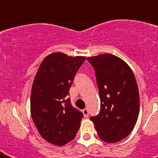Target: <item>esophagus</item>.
<instances>
[{
	"label": "esophagus",
	"mask_w": 158,
	"mask_h": 158,
	"mask_svg": "<svg viewBox=\"0 0 158 158\" xmlns=\"http://www.w3.org/2000/svg\"><path fill=\"white\" fill-rule=\"evenodd\" d=\"M82 112L84 113V117H88L89 116V109L88 108H84V110H82Z\"/></svg>",
	"instance_id": "1"
}]
</instances>
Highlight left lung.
Wrapping results in <instances>:
<instances>
[{
  "label": "left lung",
  "mask_w": 158,
  "mask_h": 158,
  "mask_svg": "<svg viewBox=\"0 0 158 158\" xmlns=\"http://www.w3.org/2000/svg\"><path fill=\"white\" fill-rule=\"evenodd\" d=\"M87 60L95 71L101 100L100 112L90 120L102 140L117 143L130 135L137 122V82L129 65L115 56L102 54Z\"/></svg>",
  "instance_id": "8db88e82"
}]
</instances>
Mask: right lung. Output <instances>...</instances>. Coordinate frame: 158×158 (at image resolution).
Instances as JSON below:
<instances>
[{
	"instance_id": "right-lung-1",
	"label": "right lung",
	"mask_w": 158,
	"mask_h": 158,
	"mask_svg": "<svg viewBox=\"0 0 158 158\" xmlns=\"http://www.w3.org/2000/svg\"><path fill=\"white\" fill-rule=\"evenodd\" d=\"M86 57L51 54L41 63L31 93V115L41 136L62 146L76 135L84 114L71 105L69 89Z\"/></svg>"
}]
</instances>
